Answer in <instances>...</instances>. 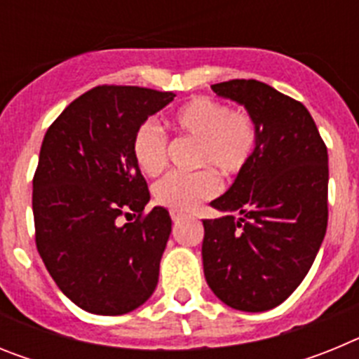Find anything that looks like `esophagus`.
Instances as JSON below:
<instances>
[{"mask_svg": "<svg viewBox=\"0 0 359 359\" xmlns=\"http://www.w3.org/2000/svg\"><path fill=\"white\" fill-rule=\"evenodd\" d=\"M170 217H172V223L177 224L183 219V214H177V212H170Z\"/></svg>", "mask_w": 359, "mask_h": 359, "instance_id": "esophagus-1", "label": "esophagus"}]
</instances>
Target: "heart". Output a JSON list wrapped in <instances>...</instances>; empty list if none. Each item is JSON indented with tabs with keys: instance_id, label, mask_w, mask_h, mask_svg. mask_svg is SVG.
Returning <instances> with one entry per match:
<instances>
[{
	"instance_id": "1",
	"label": "heart",
	"mask_w": 359,
	"mask_h": 359,
	"mask_svg": "<svg viewBox=\"0 0 359 359\" xmlns=\"http://www.w3.org/2000/svg\"><path fill=\"white\" fill-rule=\"evenodd\" d=\"M172 126L182 136L199 142L196 167H208L224 177L237 176L252 161L261 129L246 109H230L208 95H198L177 107ZM133 156L142 172L154 176L169 158V138L156 122H144L133 136ZM217 177L210 170L170 172L156 182L152 194L158 205L172 212H190L217 194Z\"/></svg>"
}]
</instances>
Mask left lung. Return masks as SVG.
<instances>
[{
  "instance_id": "left-lung-1",
  "label": "left lung",
  "mask_w": 359,
  "mask_h": 359,
  "mask_svg": "<svg viewBox=\"0 0 359 359\" xmlns=\"http://www.w3.org/2000/svg\"><path fill=\"white\" fill-rule=\"evenodd\" d=\"M212 90L243 104L261 138L246 169L210 205L239 212L205 219L203 269L226 306L248 313L277 307L300 286L327 230V147L302 102L253 79Z\"/></svg>"
}]
</instances>
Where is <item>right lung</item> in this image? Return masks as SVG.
I'll return each mask as SVG.
<instances>
[{
	"instance_id": "add662e5",
	"label": "right lung",
	"mask_w": 359,
	"mask_h": 359,
	"mask_svg": "<svg viewBox=\"0 0 359 359\" xmlns=\"http://www.w3.org/2000/svg\"><path fill=\"white\" fill-rule=\"evenodd\" d=\"M170 91L104 84L75 98L44 135L34 174L36 246L59 290L93 315H123L152 294L169 212L149 189L133 136ZM123 215L131 224H119Z\"/></svg>"
}]
</instances>
